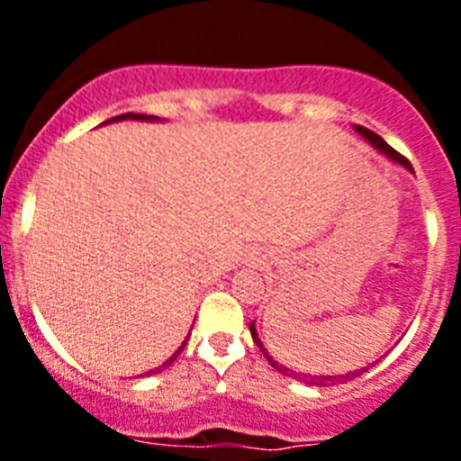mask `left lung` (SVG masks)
Instances as JSON below:
<instances>
[{"instance_id": "1", "label": "left lung", "mask_w": 461, "mask_h": 461, "mask_svg": "<svg viewBox=\"0 0 461 461\" xmlns=\"http://www.w3.org/2000/svg\"><path fill=\"white\" fill-rule=\"evenodd\" d=\"M353 129H356L357 136L365 138V140H367L369 145H372V148L376 149V152H381L383 157H388L390 161H394V164H399V166H404L406 170H411V173H413V168H411L409 161H406V158L402 157V154H399V152H394V149L390 148L388 142L383 140V138L378 136V133L369 131V129H365V126H360V124H356V126H353ZM249 332H251V337H254L256 346H258V348H260V353L266 356V360L270 362V365L276 369V372L284 374V376H288V378H295V381L307 383V385H316V388H325V385H335V383L351 381V378L360 376L362 372H367V369H369V367H362V369H356V372H348V374H335V376H330V374H328V376H325V374H321V376H316V374H313V376H312V374L293 372V369H288V367H284V365H279V362H276L275 357H272L270 353H267V348H266V346H263V341H260L258 332H256V323H249Z\"/></svg>"}]
</instances>
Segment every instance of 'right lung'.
<instances>
[{"mask_svg":"<svg viewBox=\"0 0 461 461\" xmlns=\"http://www.w3.org/2000/svg\"><path fill=\"white\" fill-rule=\"evenodd\" d=\"M122 120H138V122H161V120H158V117H154V115H140V113H124V115H117V117H113V120H105L104 124H110V122H122ZM186 341H189V337H186V339L182 341V346H180V348H177V351H175L173 356H170L168 360L164 362V365H161V367L152 369V372H148V374H140V376H152V374L164 372L166 367H170V365H173V362H175V357L180 356V353H182V348H185V346H186Z\"/></svg>","mask_w":461,"mask_h":461,"instance_id":"1","label":"right lung"}]
</instances>
